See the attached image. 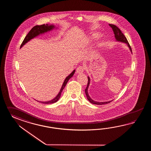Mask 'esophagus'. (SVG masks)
<instances>
[{"mask_svg":"<svg viewBox=\"0 0 151 151\" xmlns=\"http://www.w3.org/2000/svg\"><path fill=\"white\" fill-rule=\"evenodd\" d=\"M83 68L82 66H79L78 68H77V70H76V73L78 74H80L83 73Z\"/></svg>","mask_w":151,"mask_h":151,"instance_id":"34e87169","label":"esophagus"}]
</instances>
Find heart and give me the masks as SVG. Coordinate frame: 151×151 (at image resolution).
I'll return each instance as SVG.
<instances>
[{
    "instance_id": "b5f03b06",
    "label": "heart",
    "mask_w": 151,
    "mask_h": 151,
    "mask_svg": "<svg viewBox=\"0 0 151 151\" xmlns=\"http://www.w3.org/2000/svg\"><path fill=\"white\" fill-rule=\"evenodd\" d=\"M100 35L98 33H92L90 35L87 36L86 38L85 39V42L86 44H91V42L96 41L99 38Z\"/></svg>"
}]
</instances>
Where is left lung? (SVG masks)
Wrapping results in <instances>:
<instances>
[{
    "label": "left lung",
    "mask_w": 151,
    "mask_h": 151,
    "mask_svg": "<svg viewBox=\"0 0 151 151\" xmlns=\"http://www.w3.org/2000/svg\"><path fill=\"white\" fill-rule=\"evenodd\" d=\"M109 26L112 29L113 32H114V36H115V38H116V40L117 42H124L126 43V45H127L130 51L132 53V49L130 45L128 43V41L127 40V39L125 37V36L124 35V34L122 33V32L121 31V30L116 25H113V24H109ZM90 77H88V83H87V86L86 89L85 90V93H86V95L87 98L88 100L90 101V103L93 104H96V105H104V104H108V103H111L112 100H111L109 101H106V102H98V101H96L92 99L91 98L88 93V88L90 86Z\"/></svg>",
    "instance_id": "8db88e82"
}]
</instances>
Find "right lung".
<instances>
[{"label": "right lung", "instance_id": "right-lung-1", "mask_svg": "<svg viewBox=\"0 0 151 151\" xmlns=\"http://www.w3.org/2000/svg\"><path fill=\"white\" fill-rule=\"evenodd\" d=\"M55 28V26L53 25V24H51V25H50V24H46V25L43 24L42 25H36L34 26L30 30V31L29 32V33L26 35L25 38L24 39L23 42L20 46V48H22L24 45L26 44L27 42H29L30 40L35 38V37L38 36L40 35H42V34L45 33L46 32L50 31H51ZM75 71H76L75 70H73L71 74H70L69 76H68V77L65 78L64 81L63 83V85L61 86L60 92L58 93V95L55 96L54 99H53L51 100H50V101H38L39 103H42V104H51L56 103L57 101H58V100L59 99V98H60V96H61V92H62L64 88L66 86V84L68 83V81L74 75Z\"/></svg>", "mask_w": 151, "mask_h": 151}]
</instances>
